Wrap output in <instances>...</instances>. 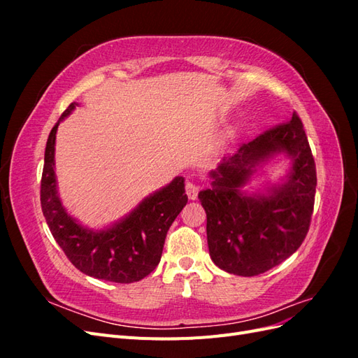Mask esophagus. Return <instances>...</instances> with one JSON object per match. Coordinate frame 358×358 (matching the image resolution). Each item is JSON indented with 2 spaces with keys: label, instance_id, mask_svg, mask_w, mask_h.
<instances>
[{
  "label": "esophagus",
  "instance_id": "1",
  "mask_svg": "<svg viewBox=\"0 0 358 358\" xmlns=\"http://www.w3.org/2000/svg\"><path fill=\"white\" fill-rule=\"evenodd\" d=\"M185 191H187V196H188L189 200H196V199H197V196H199V187L196 185V183L187 182Z\"/></svg>",
  "mask_w": 358,
  "mask_h": 358
}]
</instances>
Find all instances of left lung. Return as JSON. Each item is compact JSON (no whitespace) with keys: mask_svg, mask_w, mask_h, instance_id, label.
Here are the masks:
<instances>
[{"mask_svg":"<svg viewBox=\"0 0 358 358\" xmlns=\"http://www.w3.org/2000/svg\"><path fill=\"white\" fill-rule=\"evenodd\" d=\"M292 162L287 175L266 193L243 187L258 166L276 155ZM210 187L199 192L208 216L212 262L237 276H255L294 254L309 230L317 170L305 128L294 112L285 124L267 129L209 173Z\"/></svg>","mask_w":358,"mask_h":358,"instance_id":"obj_1","label":"left lung"}]
</instances>
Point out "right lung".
Masks as SVG:
<instances>
[{"label":"right lung","mask_w":358,"mask_h":358,"mask_svg":"<svg viewBox=\"0 0 358 358\" xmlns=\"http://www.w3.org/2000/svg\"><path fill=\"white\" fill-rule=\"evenodd\" d=\"M76 106L67 107L48 138L40 189L43 215L57 243L82 273L117 284L137 282L159 263L170 225L188 201L185 179L175 178L110 227L86 229L62 206L55 175L57 129Z\"/></svg>","instance_id":"1"}]
</instances>
